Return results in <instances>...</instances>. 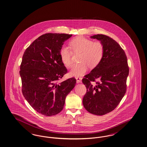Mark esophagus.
Here are the masks:
<instances>
[{"mask_svg": "<svg viewBox=\"0 0 147 147\" xmlns=\"http://www.w3.org/2000/svg\"><path fill=\"white\" fill-rule=\"evenodd\" d=\"M76 79L77 83H81L82 82V78L77 77V78H76Z\"/></svg>", "mask_w": 147, "mask_h": 147, "instance_id": "obj_1", "label": "esophagus"}]
</instances>
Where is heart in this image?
Wrapping results in <instances>:
<instances>
[{
    "mask_svg": "<svg viewBox=\"0 0 147 147\" xmlns=\"http://www.w3.org/2000/svg\"><path fill=\"white\" fill-rule=\"evenodd\" d=\"M68 47H62L59 51L60 58L64 65L71 66L73 53H80L79 63L75 65L71 69L70 74L74 76H82L88 69L94 68L99 65L104 56V47L100 41L93 40L83 36H77L71 40Z\"/></svg>",
    "mask_w": 147,
    "mask_h": 147,
    "instance_id": "b5f03b06",
    "label": "heart"
}]
</instances>
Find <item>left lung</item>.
Masks as SVG:
<instances>
[{"label":"left lung","mask_w":147,"mask_h":147,"mask_svg":"<svg viewBox=\"0 0 147 147\" xmlns=\"http://www.w3.org/2000/svg\"><path fill=\"white\" fill-rule=\"evenodd\" d=\"M91 38L100 41L105 52L100 64L82 79L86 88L82 103L89 113L103 115L113 111L123 98L129 68L125 53L117 41L103 34Z\"/></svg>","instance_id":"8db88e82"}]
</instances>
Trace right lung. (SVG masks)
I'll use <instances>...</instances> for the list:
<instances>
[{"instance_id": "right-lung-1", "label": "right lung", "mask_w": 147, "mask_h": 147, "mask_svg": "<svg viewBox=\"0 0 147 147\" xmlns=\"http://www.w3.org/2000/svg\"><path fill=\"white\" fill-rule=\"evenodd\" d=\"M71 35L43 34L24 53L20 71L22 94L30 106L44 115L53 116L61 112L67 96L76 84L74 78L59 82L67 73L59 51Z\"/></svg>"}]
</instances>
